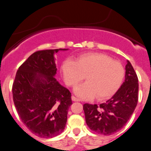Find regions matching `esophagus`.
<instances>
[{"instance_id": "1", "label": "esophagus", "mask_w": 151, "mask_h": 151, "mask_svg": "<svg viewBox=\"0 0 151 151\" xmlns=\"http://www.w3.org/2000/svg\"><path fill=\"white\" fill-rule=\"evenodd\" d=\"M71 99H72L73 101H74V102H80V99H77V98L75 97V96H71Z\"/></svg>"}]
</instances>
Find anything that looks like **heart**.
Here are the masks:
<instances>
[{"mask_svg": "<svg viewBox=\"0 0 151 151\" xmlns=\"http://www.w3.org/2000/svg\"><path fill=\"white\" fill-rule=\"evenodd\" d=\"M65 83L74 87L83 81L86 83L74 88V93L83 99L95 96L98 100L111 97L118 90L125 77L122 64L102 53L80 55L75 61L65 60L61 66Z\"/></svg>", "mask_w": 151, "mask_h": 151, "instance_id": "obj_1", "label": "heart"}]
</instances>
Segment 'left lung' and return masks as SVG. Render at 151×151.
<instances>
[{"label": "left lung", "instance_id": "left-lung-1", "mask_svg": "<svg viewBox=\"0 0 151 151\" xmlns=\"http://www.w3.org/2000/svg\"><path fill=\"white\" fill-rule=\"evenodd\" d=\"M138 77L129 61L125 80L114 96L99 105H83L86 122L91 131L108 136L122 129L129 120L138 102Z\"/></svg>", "mask_w": 151, "mask_h": 151}]
</instances>
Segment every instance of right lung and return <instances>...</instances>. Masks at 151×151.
I'll use <instances>...</instances> for the list:
<instances>
[{
  "label": "right lung",
  "instance_id": "1",
  "mask_svg": "<svg viewBox=\"0 0 151 151\" xmlns=\"http://www.w3.org/2000/svg\"><path fill=\"white\" fill-rule=\"evenodd\" d=\"M67 49L37 51L19 67L13 101L22 122L35 135L52 138L64 131L71 93L55 79V54Z\"/></svg>",
  "mask_w": 151,
  "mask_h": 151
}]
</instances>
